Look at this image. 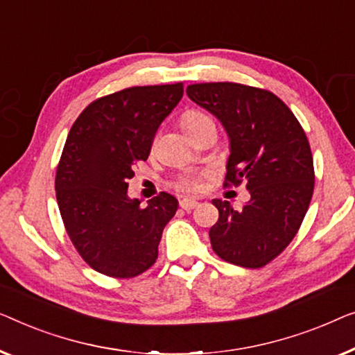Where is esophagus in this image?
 <instances>
[{
    "label": "esophagus",
    "mask_w": 355,
    "mask_h": 355,
    "mask_svg": "<svg viewBox=\"0 0 355 355\" xmlns=\"http://www.w3.org/2000/svg\"><path fill=\"white\" fill-rule=\"evenodd\" d=\"M198 201L196 199H188V198H183L180 199V207L184 209V211H191V209L198 207Z\"/></svg>",
    "instance_id": "34e87169"
}]
</instances>
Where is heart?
<instances>
[{"label": "heart", "mask_w": 355, "mask_h": 355, "mask_svg": "<svg viewBox=\"0 0 355 355\" xmlns=\"http://www.w3.org/2000/svg\"><path fill=\"white\" fill-rule=\"evenodd\" d=\"M212 122V119L207 116V114H204L201 111H196V109H191V111H187L182 114V117H180V123H182V127L184 128V132L188 135H191L193 132H196L198 128H201L202 125H206V123ZM199 182L198 177L194 175H183L177 180L175 187L180 191H198L199 189Z\"/></svg>", "instance_id": "1"}]
</instances>
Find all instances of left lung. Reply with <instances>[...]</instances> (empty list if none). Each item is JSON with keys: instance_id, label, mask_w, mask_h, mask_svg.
I'll return each mask as SVG.
<instances>
[{"instance_id": "obj_1", "label": "left lung", "mask_w": 355, "mask_h": 355, "mask_svg": "<svg viewBox=\"0 0 355 355\" xmlns=\"http://www.w3.org/2000/svg\"><path fill=\"white\" fill-rule=\"evenodd\" d=\"M188 98L214 114L230 138L225 187L246 183L251 199L234 211L214 199V252L234 266L261 268L296 236L313 194V159L301 123L267 89L241 83H194Z\"/></svg>"}]
</instances>
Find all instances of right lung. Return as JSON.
I'll use <instances>...</instances> for the list:
<instances>
[{
  "mask_svg": "<svg viewBox=\"0 0 355 355\" xmlns=\"http://www.w3.org/2000/svg\"><path fill=\"white\" fill-rule=\"evenodd\" d=\"M182 96L183 83L125 88L88 104L67 135L56 172L59 212L80 256L103 275L133 278L156 262L178 201L161 193L141 207L127 182Z\"/></svg>",
  "mask_w": 355,
  "mask_h": 355,
  "instance_id": "obj_1",
  "label": "right lung"
}]
</instances>
